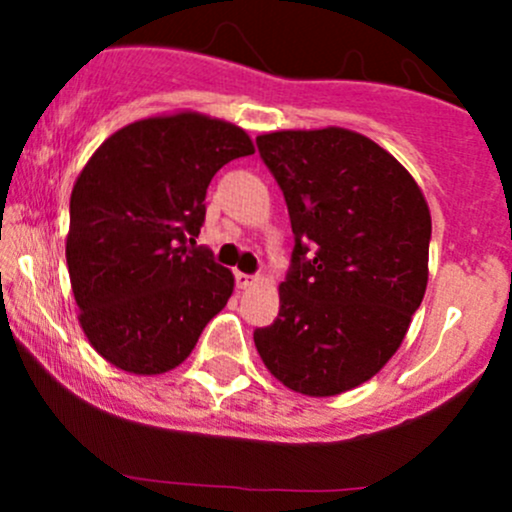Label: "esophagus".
<instances>
[{"mask_svg": "<svg viewBox=\"0 0 512 512\" xmlns=\"http://www.w3.org/2000/svg\"><path fill=\"white\" fill-rule=\"evenodd\" d=\"M235 282H237V287H240V289H247L250 285H255L257 277L255 275H245V272H235Z\"/></svg>", "mask_w": 512, "mask_h": 512, "instance_id": "1", "label": "esophagus"}]
</instances>
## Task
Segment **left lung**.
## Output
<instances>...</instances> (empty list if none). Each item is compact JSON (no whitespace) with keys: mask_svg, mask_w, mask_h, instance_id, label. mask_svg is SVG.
<instances>
[{"mask_svg":"<svg viewBox=\"0 0 512 512\" xmlns=\"http://www.w3.org/2000/svg\"><path fill=\"white\" fill-rule=\"evenodd\" d=\"M257 151L285 195L294 250L280 314L255 329L292 391L337 396L401 347L428 282L431 213L409 170L347 128L277 131Z\"/></svg>","mask_w":512,"mask_h":512,"instance_id":"obj_1","label":"left lung"}]
</instances>
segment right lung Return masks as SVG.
<instances>
[{
    "label": "right lung",
    "mask_w": 512,
    "mask_h": 512,
    "mask_svg": "<svg viewBox=\"0 0 512 512\" xmlns=\"http://www.w3.org/2000/svg\"><path fill=\"white\" fill-rule=\"evenodd\" d=\"M250 136L200 113L143 118L101 143L71 190L66 265L91 347L131 374L188 359L235 277L195 245L205 193Z\"/></svg>",
    "instance_id": "right-lung-1"
}]
</instances>
